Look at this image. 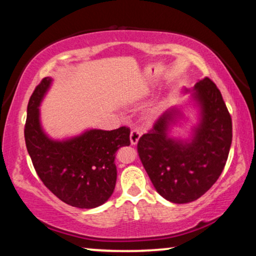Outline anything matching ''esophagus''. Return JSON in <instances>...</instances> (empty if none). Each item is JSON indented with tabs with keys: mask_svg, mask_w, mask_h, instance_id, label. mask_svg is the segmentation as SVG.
Instances as JSON below:
<instances>
[{
	"mask_svg": "<svg viewBox=\"0 0 256 256\" xmlns=\"http://www.w3.org/2000/svg\"><path fill=\"white\" fill-rule=\"evenodd\" d=\"M140 131L137 130V128H134V130L131 131V134H130V142L132 145H136L139 140V138H140Z\"/></svg>",
	"mask_w": 256,
	"mask_h": 256,
	"instance_id": "esophagus-1",
	"label": "esophagus"
}]
</instances>
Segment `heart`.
Here are the masks:
<instances>
[{"label": "heart", "mask_w": 256, "mask_h": 256, "mask_svg": "<svg viewBox=\"0 0 256 256\" xmlns=\"http://www.w3.org/2000/svg\"><path fill=\"white\" fill-rule=\"evenodd\" d=\"M152 116H154V114H156V110H154V111H152V114H151Z\"/></svg>", "instance_id": "b5f03b06"}]
</instances>
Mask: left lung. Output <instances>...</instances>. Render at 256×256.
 I'll list each match as a JSON object with an SVG mask.
<instances>
[{"label":"left lung","instance_id":"8db88e82","mask_svg":"<svg viewBox=\"0 0 256 256\" xmlns=\"http://www.w3.org/2000/svg\"><path fill=\"white\" fill-rule=\"evenodd\" d=\"M193 100L199 122L190 140L170 137L182 116L170 108L139 138L137 148L145 171L160 196L174 204L199 199L219 179L232 144V118L216 85L210 78L196 84Z\"/></svg>","mask_w":256,"mask_h":256}]
</instances>
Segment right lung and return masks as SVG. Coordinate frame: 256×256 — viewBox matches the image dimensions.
Masks as SVG:
<instances>
[{"label":"right lung","instance_id":"obj_1","mask_svg":"<svg viewBox=\"0 0 256 256\" xmlns=\"http://www.w3.org/2000/svg\"><path fill=\"white\" fill-rule=\"evenodd\" d=\"M52 80L43 78L28 103L24 138L40 179L58 199L77 208H94L106 202L117 180L116 152L130 145V128L88 130L66 140L43 131L40 105Z\"/></svg>","mask_w":256,"mask_h":256}]
</instances>
